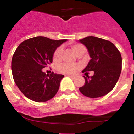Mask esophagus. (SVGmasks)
Segmentation results:
<instances>
[{"label":"esophagus","mask_w":134,"mask_h":134,"mask_svg":"<svg viewBox=\"0 0 134 134\" xmlns=\"http://www.w3.org/2000/svg\"><path fill=\"white\" fill-rule=\"evenodd\" d=\"M68 77L71 78V79H75V78H76V76H71V75H68Z\"/></svg>","instance_id":"obj_1"}]
</instances>
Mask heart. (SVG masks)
Here are the masks:
<instances>
[{
    "instance_id": "heart-1",
    "label": "heart",
    "mask_w": 134,
    "mask_h": 134,
    "mask_svg": "<svg viewBox=\"0 0 134 134\" xmlns=\"http://www.w3.org/2000/svg\"><path fill=\"white\" fill-rule=\"evenodd\" d=\"M71 48L77 56L81 53L85 52V50H86L85 46L81 44H79V43L72 45ZM62 52H63L62 47H58L55 49L54 54H53V59H54V61H59V60H61ZM78 68H79L78 65L70 64L67 63L60 64L57 65L56 66V70L58 72L67 74H74Z\"/></svg>"
}]
</instances>
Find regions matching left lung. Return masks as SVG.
I'll use <instances>...</instances> for the list:
<instances>
[{
  "mask_svg": "<svg viewBox=\"0 0 134 134\" xmlns=\"http://www.w3.org/2000/svg\"><path fill=\"white\" fill-rule=\"evenodd\" d=\"M86 46L91 60L82 72L93 71V76H84L85 83L79 88L80 93L90 98L108 94L115 86L121 71L122 59L119 51L108 40L88 36L79 40Z\"/></svg>",
  "mask_w": 134,
  "mask_h": 134,
  "instance_id": "obj_1",
  "label": "left lung"
}]
</instances>
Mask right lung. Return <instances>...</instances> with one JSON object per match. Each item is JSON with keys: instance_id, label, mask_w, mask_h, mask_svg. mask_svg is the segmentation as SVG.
Wrapping results in <instances>:
<instances>
[{"instance_id": "1", "label": "right lung", "mask_w": 134, "mask_h": 134, "mask_svg": "<svg viewBox=\"0 0 134 134\" xmlns=\"http://www.w3.org/2000/svg\"><path fill=\"white\" fill-rule=\"evenodd\" d=\"M66 41L39 36L25 40L17 47L12 58V73L26 97L45 102L55 95L64 76L54 72L48 75L42 69L52 62L55 49Z\"/></svg>"}]
</instances>
